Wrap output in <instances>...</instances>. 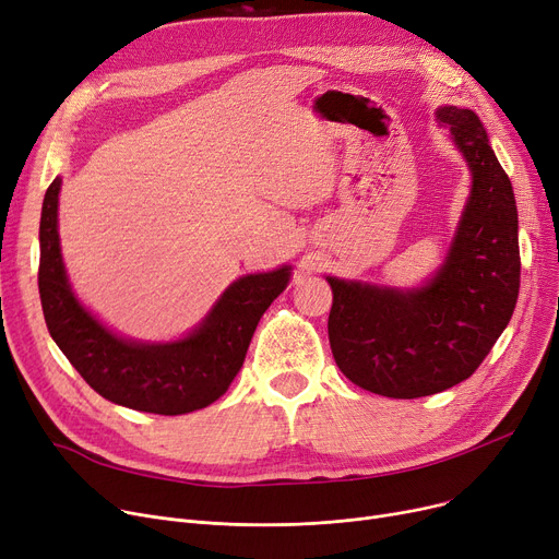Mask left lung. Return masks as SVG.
Segmentation results:
<instances>
[{
	"label": "left lung",
	"instance_id": "1",
	"mask_svg": "<svg viewBox=\"0 0 559 559\" xmlns=\"http://www.w3.org/2000/svg\"><path fill=\"white\" fill-rule=\"evenodd\" d=\"M435 115L472 174L444 262L417 287L326 276L340 371L390 399L430 396L466 380L510 324L519 297V215L508 174L474 110L439 106Z\"/></svg>",
	"mask_w": 559,
	"mask_h": 559
}]
</instances>
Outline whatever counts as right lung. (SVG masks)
Returning <instances> with one entry per match:
<instances>
[{
  "label": "right lung",
  "mask_w": 559,
  "mask_h": 559,
  "mask_svg": "<svg viewBox=\"0 0 559 559\" xmlns=\"http://www.w3.org/2000/svg\"><path fill=\"white\" fill-rule=\"evenodd\" d=\"M61 183L56 176L45 192L38 272L45 321L58 348L110 403L167 417L215 403L242 369L258 321L287 287L292 264L233 281L209 314L179 340L122 337L102 324L70 285L58 238Z\"/></svg>",
  "instance_id": "right-lung-1"
}]
</instances>
